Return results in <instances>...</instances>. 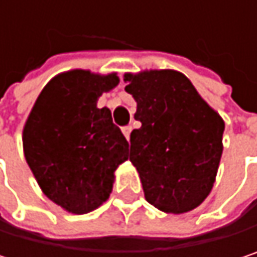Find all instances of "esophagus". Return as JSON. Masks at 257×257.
<instances>
[{
	"label": "esophagus",
	"instance_id": "esophagus-1",
	"mask_svg": "<svg viewBox=\"0 0 257 257\" xmlns=\"http://www.w3.org/2000/svg\"><path fill=\"white\" fill-rule=\"evenodd\" d=\"M131 131H132V126H131V125L122 128V132H123V135L126 137V140H129V137H131Z\"/></svg>",
	"mask_w": 257,
	"mask_h": 257
}]
</instances>
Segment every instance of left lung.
<instances>
[{"instance_id":"8db88e82","label":"left lung","mask_w":257,"mask_h":257,"mask_svg":"<svg viewBox=\"0 0 257 257\" xmlns=\"http://www.w3.org/2000/svg\"><path fill=\"white\" fill-rule=\"evenodd\" d=\"M137 101L129 161L147 202L165 213L196 208L211 192L223 146L225 123L190 80L173 70L125 74Z\"/></svg>"}]
</instances>
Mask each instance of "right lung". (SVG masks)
Returning a JSON list of instances; mask_svg holds the SVG:
<instances>
[{
  "label": "right lung",
  "instance_id": "right-lung-1",
  "mask_svg": "<svg viewBox=\"0 0 257 257\" xmlns=\"http://www.w3.org/2000/svg\"><path fill=\"white\" fill-rule=\"evenodd\" d=\"M116 74L74 70L55 77L40 93L24 128V152L44 195L70 213L98 208L111 193L116 168L129 144L102 92L117 86Z\"/></svg>",
  "mask_w": 257,
  "mask_h": 257
}]
</instances>
